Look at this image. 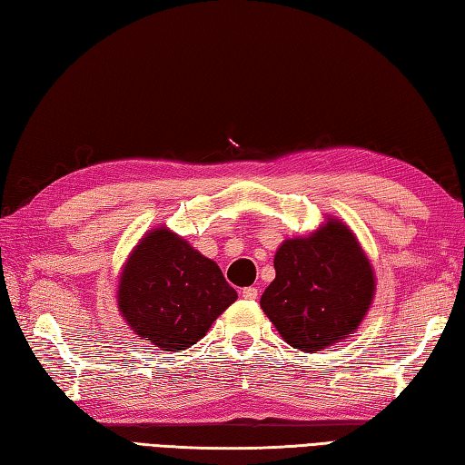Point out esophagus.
Returning <instances> with one entry per match:
<instances>
[{"label":"esophagus","mask_w":465,"mask_h":465,"mask_svg":"<svg viewBox=\"0 0 465 465\" xmlns=\"http://www.w3.org/2000/svg\"><path fill=\"white\" fill-rule=\"evenodd\" d=\"M258 295H260V292H258V288H253V285L242 290V298L243 300H258Z\"/></svg>","instance_id":"esophagus-1"}]
</instances>
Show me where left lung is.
<instances>
[{"label": "left lung", "mask_w": 465, "mask_h": 465, "mask_svg": "<svg viewBox=\"0 0 465 465\" xmlns=\"http://www.w3.org/2000/svg\"><path fill=\"white\" fill-rule=\"evenodd\" d=\"M273 268L260 303L292 348L320 351L358 330L375 283L348 227L331 220L310 238L283 242Z\"/></svg>", "instance_id": "8db88e82"}]
</instances>
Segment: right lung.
I'll return each instance as SVG.
<instances>
[{
  "label": "right lung",
  "instance_id": "obj_1",
  "mask_svg": "<svg viewBox=\"0 0 465 465\" xmlns=\"http://www.w3.org/2000/svg\"><path fill=\"white\" fill-rule=\"evenodd\" d=\"M117 292L132 330L167 351L200 341L238 300L217 263L165 227L145 235L132 252Z\"/></svg>",
  "mask_w": 465,
  "mask_h": 465
}]
</instances>
